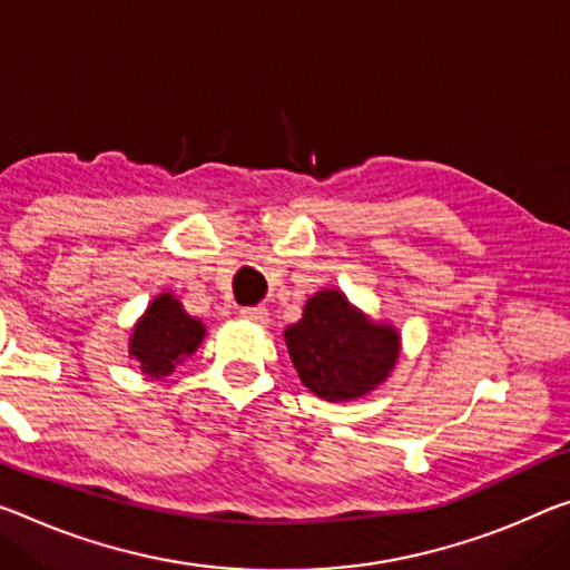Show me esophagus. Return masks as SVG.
<instances>
[{
  "label": "esophagus",
  "mask_w": 570,
  "mask_h": 570,
  "mask_svg": "<svg viewBox=\"0 0 570 570\" xmlns=\"http://www.w3.org/2000/svg\"><path fill=\"white\" fill-rule=\"evenodd\" d=\"M240 317L253 324H268V309L266 306H246V309H240Z\"/></svg>",
  "instance_id": "1"
}]
</instances>
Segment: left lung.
Here are the masks:
<instances>
[{
  "label": "left lung",
  "mask_w": 570,
  "mask_h": 570,
  "mask_svg": "<svg viewBox=\"0 0 570 570\" xmlns=\"http://www.w3.org/2000/svg\"><path fill=\"white\" fill-rule=\"evenodd\" d=\"M284 342L304 387L327 403L365 399L401 357V332L370 320L340 288H322L304 304Z\"/></svg>",
  "instance_id": "1"
}]
</instances>
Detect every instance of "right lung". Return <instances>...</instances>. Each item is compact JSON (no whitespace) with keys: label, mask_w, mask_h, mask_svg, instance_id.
<instances>
[{"label":"right lung","mask_w":570,"mask_h":570,"mask_svg":"<svg viewBox=\"0 0 570 570\" xmlns=\"http://www.w3.org/2000/svg\"><path fill=\"white\" fill-rule=\"evenodd\" d=\"M205 332V324L189 317L175 294L161 292L131 327L129 357L137 360L144 375L161 381L203 345Z\"/></svg>","instance_id":"right-lung-1"}]
</instances>
